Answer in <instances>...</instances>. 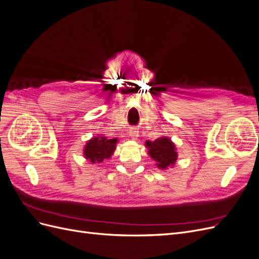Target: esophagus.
<instances>
[{
  "mask_svg": "<svg viewBox=\"0 0 259 259\" xmlns=\"http://www.w3.org/2000/svg\"><path fill=\"white\" fill-rule=\"evenodd\" d=\"M128 133H130V137H131L132 139H134V140H136L137 137H138V135H139V133H138L137 128H135V127H132Z\"/></svg>",
  "mask_w": 259,
  "mask_h": 259,
  "instance_id": "34e87169",
  "label": "esophagus"
}]
</instances>
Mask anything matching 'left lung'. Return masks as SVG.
<instances>
[{"instance_id":"1","label":"left lung","mask_w":259,"mask_h":259,"mask_svg":"<svg viewBox=\"0 0 259 259\" xmlns=\"http://www.w3.org/2000/svg\"><path fill=\"white\" fill-rule=\"evenodd\" d=\"M146 146L149 149V155L156 162V166L161 169L173 166L177 160L175 146L167 137L155 139L154 142H148Z\"/></svg>"}]
</instances>
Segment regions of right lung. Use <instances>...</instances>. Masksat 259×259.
Listing matches in <instances>:
<instances>
[{
  "instance_id": "right-lung-1",
  "label": "right lung",
  "mask_w": 259,
  "mask_h": 259,
  "mask_svg": "<svg viewBox=\"0 0 259 259\" xmlns=\"http://www.w3.org/2000/svg\"><path fill=\"white\" fill-rule=\"evenodd\" d=\"M116 138L107 139L106 137H94L86 144L84 155L90 162L101 163L105 159H109L115 150Z\"/></svg>"
}]
</instances>
